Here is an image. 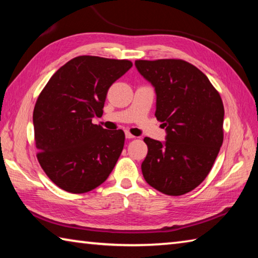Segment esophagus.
<instances>
[{
    "label": "esophagus",
    "mask_w": 258,
    "mask_h": 258,
    "mask_svg": "<svg viewBox=\"0 0 258 258\" xmlns=\"http://www.w3.org/2000/svg\"><path fill=\"white\" fill-rule=\"evenodd\" d=\"M125 137H126V139H134V138H135L134 135L131 134L130 132H126V133H125Z\"/></svg>",
    "instance_id": "esophagus-1"
}]
</instances>
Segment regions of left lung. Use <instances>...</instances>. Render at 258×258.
<instances>
[{
  "mask_svg": "<svg viewBox=\"0 0 258 258\" xmlns=\"http://www.w3.org/2000/svg\"><path fill=\"white\" fill-rule=\"evenodd\" d=\"M135 66L155 86V116L167 132L165 143L143 140V177L165 195L187 194L206 178L223 143L221 95L202 71L182 59L137 60Z\"/></svg>",
  "mask_w": 258,
  "mask_h": 258,
  "instance_id": "8db88e82",
  "label": "left lung"
}]
</instances>
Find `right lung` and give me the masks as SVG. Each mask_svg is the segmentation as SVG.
Segmentation results:
<instances>
[{"mask_svg": "<svg viewBox=\"0 0 258 258\" xmlns=\"http://www.w3.org/2000/svg\"><path fill=\"white\" fill-rule=\"evenodd\" d=\"M132 61L80 55L46 83L33 112L37 160L60 189L85 194L107 180L123 151V130L93 124L103 113L109 87Z\"/></svg>", "mask_w": 258, "mask_h": 258, "instance_id": "right-lung-1", "label": "right lung"}]
</instances>
